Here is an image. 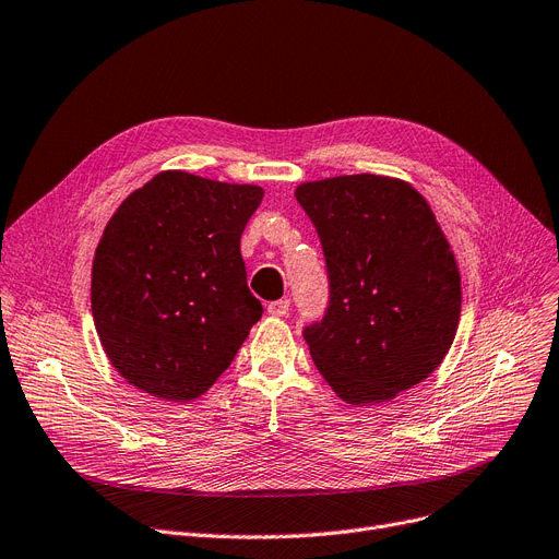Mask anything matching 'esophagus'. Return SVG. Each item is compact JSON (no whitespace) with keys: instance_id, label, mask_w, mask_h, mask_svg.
<instances>
[{"instance_id":"esophagus-1","label":"esophagus","mask_w":559,"mask_h":559,"mask_svg":"<svg viewBox=\"0 0 559 559\" xmlns=\"http://www.w3.org/2000/svg\"><path fill=\"white\" fill-rule=\"evenodd\" d=\"M267 312L274 317H285L289 312V299H278V301L267 304Z\"/></svg>"}]
</instances>
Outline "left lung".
Returning a JSON list of instances; mask_svg holds the SVG:
<instances>
[{
	"instance_id": "obj_1",
	"label": "left lung",
	"mask_w": 559,
	"mask_h": 559,
	"mask_svg": "<svg viewBox=\"0 0 559 559\" xmlns=\"http://www.w3.org/2000/svg\"><path fill=\"white\" fill-rule=\"evenodd\" d=\"M295 194L326 258L329 306L304 329L319 373L350 405L421 383L449 354L462 304L426 199L376 174L301 183Z\"/></svg>"
}]
</instances>
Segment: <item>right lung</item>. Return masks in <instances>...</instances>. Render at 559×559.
<instances>
[{
    "label": "right lung",
    "instance_id": "1",
    "mask_svg": "<svg viewBox=\"0 0 559 559\" xmlns=\"http://www.w3.org/2000/svg\"><path fill=\"white\" fill-rule=\"evenodd\" d=\"M258 186L160 171L110 217L93 262V317L110 365L138 390L192 401L262 317L240 238Z\"/></svg>",
    "mask_w": 559,
    "mask_h": 559
}]
</instances>
